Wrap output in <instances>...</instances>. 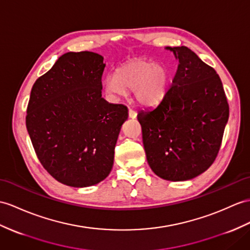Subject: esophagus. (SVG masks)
<instances>
[{"label":"esophagus","mask_w":250,"mask_h":250,"mask_svg":"<svg viewBox=\"0 0 250 250\" xmlns=\"http://www.w3.org/2000/svg\"><path fill=\"white\" fill-rule=\"evenodd\" d=\"M128 117L130 119H136L137 118V112L135 110H132V109H129V110H128Z\"/></svg>","instance_id":"esophagus-1"}]
</instances>
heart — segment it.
I'll list each match as a JSON object with an SVG mask.
<instances>
[{"instance_id":"heart-1","label":"heart","mask_w":250,"mask_h":250,"mask_svg":"<svg viewBox=\"0 0 250 250\" xmlns=\"http://www.w3.org/2000/svg\"><path fill=\"white\" fill-rule=\"evenodd\" d=\"M168 87V72L155 62L138 59L122 64L117 74L108 75L104 82L106 92L123 95L133 89L136 100L144 106H155L164 99Z\"/></svg>"}]
</instances>
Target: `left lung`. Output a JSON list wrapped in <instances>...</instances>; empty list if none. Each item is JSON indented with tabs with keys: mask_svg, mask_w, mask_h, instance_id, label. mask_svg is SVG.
Masks as SVG:
<instances>
[{
	"mask_svg": "<svg viewBox=\"0 0 250 250\" xmlns=\"http://www.w3.org/2000/svg\"><path fill=\"white\" fill-rule=\"evenodd\" d=\"M178 60L172 87L155 108L138 113L149 167L169 181L203 174L220 150L229 106L220 76L187 46H167Z\"/></svg>",
	"mask_w": 250,
	"mask_h": 250,
	"instance_id": "8db88e82",
	"label": "left lung"
}]
</instances>
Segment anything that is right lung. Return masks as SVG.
<instances>
[{
  "mask_svg": "<svg viewBox=\"0 0 250 250\" xmlns=\"http://www.w3.org/2000/svg\"><path fill=\"white\" fill-rule=\"evenodd\" d=\"M105 66L100 54L65 53L30 91L29 138L42 166L63 185L94 186L112 169L128 110L102 97Z\"/></svg>",
  "mask_w": 250,
  "mask_h": 250,
  "instance_id": "obj_1",
  "label": "right lung"
}]
</instances>
